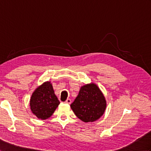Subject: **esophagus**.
I'll return each mask as SVG.
<instances>
[{"instance_id": "esophagus-1", "label": "esophagus", "mask_w": 151, "mask_h": 151, "mask_svg": "<svg viewBox=\"0 0 151 151\" xmlns=\"http://www.w3.org/2000/svg\"><path fill=\"white\" fill-rule=\"evenodd\" d=\"M65 103H68V104H71V100L70 99H68L66 101H65Z\"/></svg>"}]
</instances>
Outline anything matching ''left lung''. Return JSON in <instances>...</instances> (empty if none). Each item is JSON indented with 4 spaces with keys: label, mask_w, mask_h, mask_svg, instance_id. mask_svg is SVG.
I'll use <instances>...</instances> for the list:
<instances>
[{
    "label": "left lung",
    "mask_w": 151,
    "mask_h": 151,
    "mask_svg": "<svg viewBox=\"0 0 151 151\" xmlns=\"http://www.w3.org/2000/svg\"><path fill=\"white\" fill-rule=\"evenodd\" d=\"M106 103L105 96L95 83L85 85L71 108L76 117L85 122H94L105 112Z\"/></svg>",
    "instance_id": "1"
}]
</instances>
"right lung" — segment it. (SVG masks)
<instances>
[{
  "label": "right lung",
  "instance_id": "right-lung-1",
  "mask_svg": "<svg viewBox=\"0 0 151 151\" xmlns=\"http://www.w3.org/2000/svg\"><path fill=\"white\" fill-rule=\"evenodd\" d=\"M60 101L54 93L52 84L46 82L34 91L30 100V110L38 119L45 120L52 116Z\"/></svg>",
  "mask_w": 151,
  "mask_h": 151
}]
</instances>
